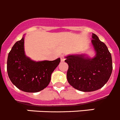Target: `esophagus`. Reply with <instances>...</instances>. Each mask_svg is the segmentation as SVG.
<instances>
[{
  "label": "esophagus",
  "mask_w": 120,
  "mask_h": 120,
  "mask_svg": "<svg viewBox=\"0 0 120 120\" xmlns=\"http://www.w3.org/2000/svg\"><path fill=\"white\" fill-rule=\"evenodd\" d=\"M64 60H65V57H64V55L61 56V61H62V62H63V61H64Z\"/></svg>",
  "instance_id": "esophagus-1"
}]
</instances>
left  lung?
I'll return each mask as SVG.
<instances>
[{
    "instance_id": "1",
    "label": "left lung",
    "mask_w": 120,
    "mask_h": 120,
    "mask_svg": "<svg viewBox=\"0 0 120 120\" xmlns=\"http://www.w3.org/2000/svg\"><path fill=\"white\" fill-rule=\"evenodd\" d=\"M92 39L96 52L94 58L85 57L84 55H69L65 60L68 65V83L82 92H93L103 87L112 71L111 54L107 46L95 34H92Z\"/></svg>"
}]
</instances>
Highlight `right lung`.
Returning a JSON list of instances; mask_svg holds the SVG:
<instances>
[{
    "mask_svg": "<svg viewBox=\"0 0 120 120\" xmlns=\"http://www.w3.org/2000/svg\"><path fill=\"white\" fill-rule=\"evenodd\" d=\"M61 62L54 61H32L25 55L24 38L16 42L7 59V72L12 83L25 92L35 93L47 87L51 75Z\"/></svg>",
    "mask_w": 120,
    "mask_h": 120,
    "instance_id": "1",
    "label": "right lung"
}]
</instances>
